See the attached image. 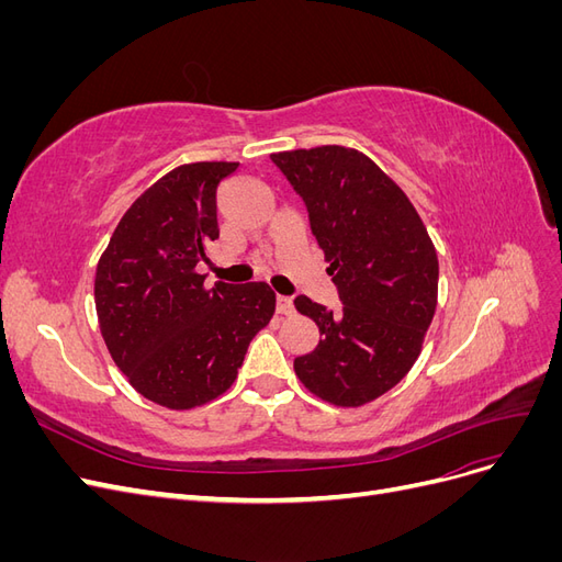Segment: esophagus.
I'll list each match as a JSON object with an SVG mask.
<instances>
[{
  "mask_svg": "<svg viewBox=\"0 0 562 562\" xmlns=\"http://www.w3.org/2000/svg\"><path fill=\"white\" fill-rule=\"evenodd\" d=\"M277 312L283 314V316L293 314V300L285 297V295H277Z\"/></svg>",
  "mask_w": 562,
  "mask_h": 562,
  "instance_id": "1",
  "label": "esophagus"
}]
</instances>
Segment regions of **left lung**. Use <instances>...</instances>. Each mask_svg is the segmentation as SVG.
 Returning <instances> with one entry per match:
<instances>
[{
    "mask_svg": "<svg viewBox=\"0 0 562 562\" xmlns=\"http://www.w3.org/2000/svg\"><path fill=\"white\" fill-rule=\"evenodd\" d=\"M307 203L342 307L307 295L295 310L321 333L293 368L314 396L361 407L396 386L424 345L438 302V255L401 187L363 151L321 145L271 155Z\"/></svg>",
    "mask_w": 562,
    "mask_h": 562,
    "instance_id": "1",
    "label": "left lung"
}]
</instances>
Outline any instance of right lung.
<instances>
[{
	"label": "right lung",
	"instance_id": "obj_1",
	"mask_svg": "<svg viewBox=\"0 0 562 562\" xmlns=\"http://www.w3.org/2000/svg\"><path fill=\"white\" fill-rule=\"evenodd\" d=\"M239 164L168 171L131 203L95 269V312L131 386L168 411H192L234 384L250 339L274 316L262 281L213 288L196 265L217 239V184Z\"/></svg>",
	"mask_w": 562,
	"mask_h": 562
}]
</instances>
